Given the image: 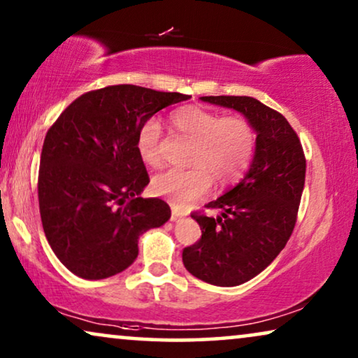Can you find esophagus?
Listing matches in <instances>:
<instances>
[{"instance_id":"34e87169","label":"esophagus","mask_w":358,"mask_h":358,"mask_svg":"<svg viewBox=\"0 0 358 358\" xmlns=\"http://www.w3.org/2000/svg\"><path fill=\"white\" fill-rule=\"evenodd\" d=\"M182 217H184L182 212H179L178 208H173V212H171V220H173V222H178V220H180Z\"/></svg>"}]
</instances>
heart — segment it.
<instances>
[{
    "label": "heart",
    "mask_w": 358,
    "mask_h": 358,
    "mask_svg": "<svg viewBox=\"0 0 358 358\" xmlns=\"http://www.w3.org/2000/svg\"><path fill=\"white\" fill-rule=\"evenodd\" d=\"M173 129L192 140L187 164L190 168H173L156 176L151 187L174 207H185L207 192L210 184L227 187L243 178L254 158L257 131L244 115H224L199 106H184L171 112ZM163 127L150 117L136 131V151L148 166L161 164Z\"/></svg>",
    "instance_id": "heart-1"
}]
</instances>
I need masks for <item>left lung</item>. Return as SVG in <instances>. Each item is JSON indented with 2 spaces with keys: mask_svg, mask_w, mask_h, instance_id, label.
Wrapping results in <instances>:
<instances>
[{
  "mask_svg": "<svg viewBox=\"0 0 358 358\" xmlns=\"http://www.w3.org/2000/svg\"><path fill=\"white\" fill-rule=\"evenodd\" d=\"M202 101L241 112L257 131L248 174L205 205L222 210L220 217L192 213L202 238L182 251L184 266L194 277L234 287L261 273L290 239L305 187L306 158L285 117L254 97L205 96Z\"/></svg>",
  "mask_w": 358,
  "mask_h": 358,
  "instance_id": "8db88e82",
  "label": "left lung"
}]
</instances>
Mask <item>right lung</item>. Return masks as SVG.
<instances>
[{
    "label": "right lung",
    "instance_id": "1",
    "mask_svg": "<svg viewBox=\"0 0 358 358\" xmlns=\"http://www.w3.org/2000/svg\"><path fill=\"white\" fill-rule=\"evenodd\" d=\"M134 85L78 97L53 122L38 168V208L52 251L68 271L99 280L125 271L138 238L171 217L161 199L140 197L150 176L136 151L141 122L187 101Z\"/></svg>",
    "mask_w": 358,
    "mask_h": 358
}]
</instances>
